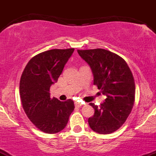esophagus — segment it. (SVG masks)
Listing matches in <instances>:
<instances>
[{"label": "esophagus", "mask_w": 156, "mask_h": 156, "mask_svg": "<svg viewBox=\"0 0 156 156\" xmlns=\"http://www.w3.org/2000/svg\"><path fill=\"white\" fill-rule=\"evenodd\" d=\"M75 105H76V107H78V108H79V107L82 106L83 104H82L81 103H80V102H76V103H75Z\"/></svg>", "instance_id": "obj_1"}]
</instances>
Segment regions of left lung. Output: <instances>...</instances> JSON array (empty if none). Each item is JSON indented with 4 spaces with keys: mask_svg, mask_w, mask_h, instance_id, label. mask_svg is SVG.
Returning a JSON list of instances; mask_svg holds the SVG:
<instances>
[{
    "mask_svg": "<svg viewBox=\"0 0 156 156\" xmlns=\"http://www.w3.org/2000/svg\"><path fill=\"white\" fill-rule=\"evenodd\" d=\"M94 75V85L106 96L100 106L89 105L94 114L88 122L94 132L109 134L125 123L135 101V82L131 70L122 57L102 48L78 50Z\"/></svg>",
    "mask_w": 156,
    "mask_h": 156,
    "instance_id": "left-lung-1",
    "label": "left lung"
}]
</instances>
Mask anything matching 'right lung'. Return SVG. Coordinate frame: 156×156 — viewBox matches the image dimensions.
I'll return each mask as SVG.
<instances>
[{"instance_id": "1", "label": "right lung", "mask_w": 156, "mask_h": 156, "mask_svg": "<svg viewBox=\"0 0 156 156\" xmlns=\"http://www.w3.org/2000/svg\"><path fill=\"white\" fill-rule=\"evenodd\" d=\"M74 48L52 49L36 55L28 62L20 81L23 108L34 125L46 133H55L67 125L74 102L51 98L50 87L57 82Z\"/></svg>"}]
</instances>
